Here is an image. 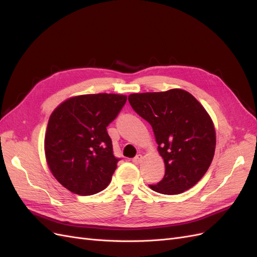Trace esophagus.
Instances as JSON below:
<instances>
[{
    "mask_svg": "<svg viewBox=\"0 0 257 257\" xmlns=\"http://www.w3.org/2000/svg\"><path fill=\"white\" fill-rule=\"evenodd\" d=\"M133 162H134L135 164H137V165H138V164H140V163L142 162V155H141V154H138L136 157H134Z\"/></svg>",
    "mask_w": 257,
    "mask_h": 257,
    "instance_id": "34e87169",
    "label": "esophagus"
}]
</instances>
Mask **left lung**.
Returning a JSON list of instances; mask_svg holds the SVG:
<instances>
[{
    "instance_id": "8db88e82",
    "label": "left lung",
    "mask_w": 257,
    "mask_h": 257,
    "mask_svg": "<svg viewBox=\"0 0 257 257\" xmlns=\"http://www.w3.org/2000/svg\"><path fill=\"white\" fill-rule=\"evenodd\" d=\"M131 107L153 128L159 152L165 163V176L155 192L179 194L195 186L213 161L214 123L201 103L181 89L134 93Z\"/></svg>"
}]
</instances>
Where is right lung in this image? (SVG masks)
<instances>
[{
  "instance_id": "right-lung-1",
  "label": "right lung",
  "mask_w": 257,
  "mask_h": 257,
  "mask_svg": "<svg viewBox=\"0 0 257 257\" xmlns=\"http://www.w3.org/2000/svg\"><path fill=\"white\" fill-rule=\"evenodd\" d=\"M127 101L121 94H85L68 98L50 116L44 151L50 170L70 192L92 195L111 180L119 159L106 127Z\"/></svg>"
}]
</instances>
